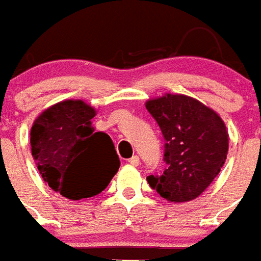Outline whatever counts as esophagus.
I'll return each mask as SVG.
<instances>
[{"label": "esophagus", "instance_id": "esophagus-1", "mask_svg": "<svg viewBox=\"0 0 261 261\" xmlns=\"http://www.w3.org/2000/svg\"><path fill=\"white\" fill-rule=\"evenodd\" d=\"M128 164L133 165V166H138V165H140V158H138L137 155H134V156H131V158L128 159Z\"/></svg>", "mask_w": 261, "mask_h": 261}]
</instances>
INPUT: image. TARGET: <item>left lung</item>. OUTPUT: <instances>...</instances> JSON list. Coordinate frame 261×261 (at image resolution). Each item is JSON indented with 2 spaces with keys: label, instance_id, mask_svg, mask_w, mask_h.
I'll return each mask as SVG.
<instances>
[{
  "label": "left lung",
  "instance_id": "obj_1",
  "mask_svg": "<svg viewBox=\"0 0 261 261\" xmlns=\"http://www.w3.org/2000/svg\"><path fill=\"white\" fill-rule=\"evenodd\" d=\"M145 108L164 134L166 166L147 180L172 202L192 201L217 177L229 148V136L219 114L194 97L166 93Z\"/></svg>",
  "mask_w": 261,
  "mask_h": 261
}]
</instances>
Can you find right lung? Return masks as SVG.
Instances as JSON below:
<instances>
[{"label":"right lung","mask_w":261,"mask_h":261,"mask_svg":"<svg viewBox=\"0 0 261 261\" xmlns=\"http://www.w3.org/2000/svg\"><path fill=\"white\" fill-rule=\"evenodd\" d=\"M96 110L68 99L39 114L31 128L32 156L44 183L69 200L102 193L120 168L110 137L95 131Z\"/></svg>","instance_id":"right-lung-1"}]
</instances>
